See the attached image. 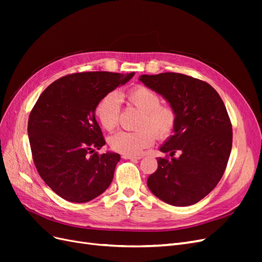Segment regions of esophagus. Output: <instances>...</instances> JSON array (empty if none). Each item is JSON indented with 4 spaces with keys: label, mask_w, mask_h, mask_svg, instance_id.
Listing matches in <instances>:
<instances>
[{
    "label": "esophagus",
    "mask_w": 262,
    "mask_h": 262,
    "mask_svg": "<svg viewBox=\"0 0 262 262\" xmlns=\"http://www.w3.org/2000/svg\"><path fill=\"white\" fill-rule=\"evenodd\" d=\"M122 158L124 160H131V161H138L141 160V156H130V155H122Z\"/></svg>",
    "instance_id": "esophagus-1"
}]
</instances>
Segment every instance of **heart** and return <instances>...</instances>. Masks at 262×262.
Segmentation results:
<instances>
[{
	"mask_svg": "<svg viewBox=\"0 0 262 262\" xmlns=\"http://www.w3.org/2000/svg\"><path fill=\"white\" fill-rule=\"evenodd\" d=\"M131 105L142 112L138 131H119L109 139V145L123 155L137 156L154 143V134L158 139H168L175 130L177 117L173 109L162 106L161 97L146 86H137L128 94ZM120 96L109 93L102 98L95 110V115L102 128L113 131L119 122Z\"/></svg>",
	"mask_w": 262,
	"mask_h": 262,
	"instance_id": "obj_1",
	"label": "heart"
}]
</instances>
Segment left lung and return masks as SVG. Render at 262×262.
Returning a JSON list of instances; mask_svg holds the SVG:
<instances>
[{
	"label": "left lung",
	"mask_w": 262,
	"mask_h": 262,
	"mask_svg": "<svg viewBox=\"0 0 262 262\" xmlns=\"http://www.w3.org/2000/svg\"><path fill=\"white\" fill-rule=\"evenodd\" d=\"M139 81L162 95L177 117L173 134L160 147L170 157L158 158L147 187L175 207L199 202L221 180L231 154L233 131L224 102L211 85L184 74H144Z\"/></svg>",
	"instance_id": "8db88e82"
}]
</instances>
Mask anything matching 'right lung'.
I'll return each instance as SVG.
<instances>
[{
    "mask_svg": "<svg viewBox=\"0 0 262 262\" xmlns=\"http://www.w3.org/2000/svg\"><path fill=\"white\" fill-rule=\"evenodd\" d=\"M134 72H86L63 76L42 92L28 120V137L39 175L70 202L84 203L110 186L120 155L95 149L106 144L95 118L98 102Z\"/></svg>",
    "mask_w": 262,
    "mask_h": 262,
    "instance_id": "obj_1",
    "label": "right lung"
}]
</instances>
